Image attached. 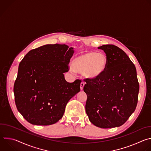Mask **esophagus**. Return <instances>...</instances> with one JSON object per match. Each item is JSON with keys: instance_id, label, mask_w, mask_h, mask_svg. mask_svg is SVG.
Instances as JSON below:
<instances>
[{"instance_id": "esophagus-1", "label": "esophagus", "mask_w": 151, "mask_h": 151, "mask_svg": "<svg viewBox=\"0 0 151 151\" xmlns=\"http://www.w3.org/2000/svg\"><path fill=\"white\" fill-rule=\"evenodd\" d=\"M84 85H85V83H84L83 82H82L81 83V84H80V88H81V90H83V87H84Z\"/></svg>"}]
</instances>
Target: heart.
<instances>
[{
  "mask_svg": "<svg viewBox=\"0 0 151 151\" xmlns=\"http://www.w3.org/2000/svg\"><path fill=\"white\" fill-rule=\"evenodd\" d=\"M107 58L101 53L86 52L76 56L70 66V72L83 73L90 79L100 78L107 68Z\"/></svg>",
  "mask_w": 151,
  "mask_h": 151,
  "instance_id": "1",
  "label": "heart"
}]
</instances>
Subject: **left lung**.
<instances>
[{
    "label": "left lung",
    "instance_id": "left-lung-1",
    "mask_svg": "<svg viewBox=\"0 0 151 151\" xmlns=\"http://www.w3.org/2000/svg\"><path fill=\"white\" fill-rule=\"evenodd\" d=\"M98 49L105 52L108 63L100 78L85 79L86 113L90 122L98 127H118L136 109L139 91L136 69L126 53L118 47L104 45Z\"/></svg>",
    "mask_w": 151,
    "mask_h": 151
}]
</instances>
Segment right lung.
Masks as SVG:
<instances>
[{"mask_svg":"<svg viewBox=\"0 0 151 151\" xmlns=\"http://www.w3.org/2000/svg\"><path fill=\"white\" fill-rule=\"evenodd\" d=\"M73 53V48L65 44H48L30 51L20 62L14 86L15 102L30 124L56 123L70 99L80 91L81 81L69 83L64 75Z\"/></svg>","mask_w":151,"mask_h":151,"instance_id":"right-lung-1","label":"right lung"}]
</instances>
